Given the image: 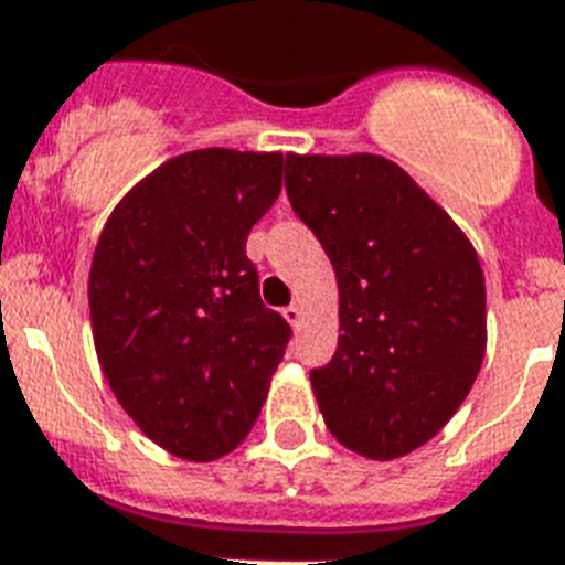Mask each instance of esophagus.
<instances>
[{
    "label": "esophagus",
    "instance_id": "34e87169",
    "mask_svg": "<svg viewBox=\"0 0 565 565\" xmlns=\"http://www.w3.org/2000/svg\"><path fill=\"white\" fill-rule=\"evenodd\" d=\"M284 318H287L292 327H298V323H301V307H298V303H289V307H284Z\"/></svg>",
    "mask_w": 565,
    "mask_h": 565
}]
</instances>
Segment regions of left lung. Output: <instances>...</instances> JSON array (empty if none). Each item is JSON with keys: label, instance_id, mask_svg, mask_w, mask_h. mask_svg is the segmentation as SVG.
Returning a JSON list of instances; mask_svg holds the SVG:
<instances>
[{"label": "left lung", "instance_id": "left-lung-1", "mask_svg": "<svg viewBox=\"0 0 565 565\" xmlns=\"http://www.w3.org/2000/svg\"><path fill=\"white\" fill-rule=\"evenodd\" d=\"M284 184L338 278L343 335L310 372L327 429L364 458H401L444 429L483 364L478 255L384 156H287Z\"/></svg>", "mask_w": 565, "mask_h": 565}]
</instances>
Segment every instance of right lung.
Here are the masks:
<instances>
[{"instance_id":"1","label":"right lung","mask_w":565,"mask_h":565,"mask_svg":"<svg viewBox=\"0 0 565 565\" xmlns=\"http://www.w3.org/2000/svg\"><path fill=\"white\" fill-rule=\"evenodd\" d=\"M281 153L175 156L113 210L93 253L90 323L113 395L147 438L215 460L247 438L292 330L258 296L253 224Z\"/></svg>"}]
</instances>
